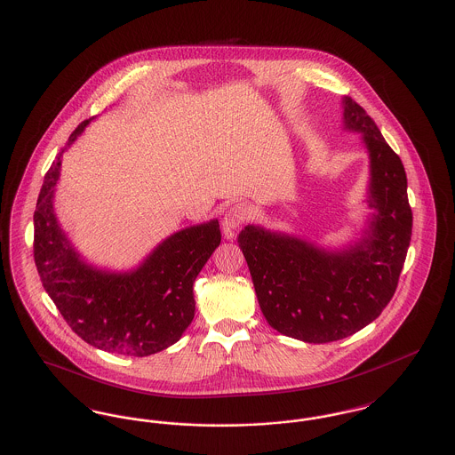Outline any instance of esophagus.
<instances>
[{
    "mask_svg": "<svg viewBox=\"0 0 455 455\" xmlns=\"http://www.w3.org/2000/svg\"><path fill=\"white\" fill-rule=\"evenodd\" d=\"M252 215V210L247 203H238L234 208L228 210V213L223 218V232H225V237L234 238L235 235V230H237L240 225H243L245 221L251 220Z\"/></svg>",
    "mask_w": 455,
    "mask_h": 455,
    "instance_id": "1",
    "label": "esophagus"
}]
</instances>
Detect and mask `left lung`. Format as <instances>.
Wrapping results in <instances>:
<instances>
[{
	"instance_id": "obj_1",
	"label": "left lung",
	"mask_w": 455,
	"mask_h": 455,
	"mask_svg": "<svg viewBox=\"0 0 455 455\" xmlns=\"http://www.w3.org/2000/svg\"><path fill=\"white\" fill-rule=\"evenodd\" d=\"M345 128L363 134L370 153L365 237L343 252L247 225L238 247L247 260L260 310L273 329L305 343L347 338L375 321L395 293L411 242L408 179L367 110L343 99Z\"/></svg>"
}]
</instances>
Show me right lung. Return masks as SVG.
<instances>
[{"instance_id": "right-lung-1", "label": "right lung", "mask_w": 455, "mask_h": 455, "mask_svg": "<svg viewBox=\"0 0 455 455\" xmlns=\"http://www.w3.org/2000/svg\"><path fill=\"white\" fill-rule=\"evenodd\" d=\"M87 124L71 132L44 177L34 213V260L44 290L75 334L108 353L148 356L172 347L193 323V283L220 245V225L212 220L173 234L131 273L85 264L58 225L52 196L61 155Z\"/></svg>"}]
</instances>
